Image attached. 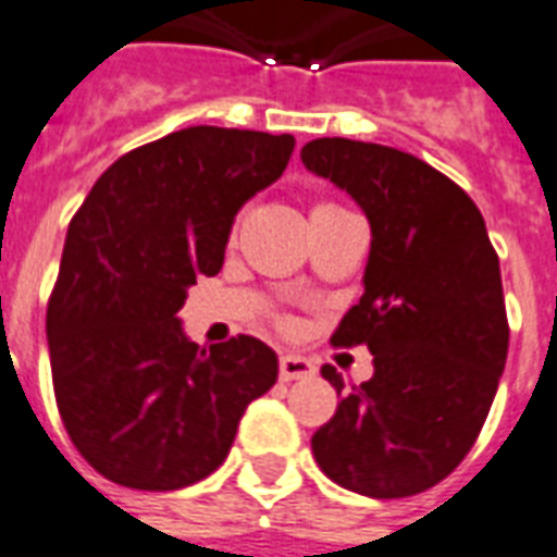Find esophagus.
<instances>
[{"instance_id":"1","label":"esophagus","mask_w":557,"mask_h":557,"mask_svg":"<svg viewBox=\"0 0 557 557\" xmlns=\"http://www.w3.org/2000/svg\"><path fill=\"white\" fill-rule=\"evenodd\" d=\"M315 373V364L304 359L297 354H283L280 356V380L292 382V380H309Z\"/></svg>"}]
</instances>
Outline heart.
Returning a JSON list of instances; mask_svg holds the SVG:
<instances>
[{"label":"heart","mask_w":557,"mask_h":557,"mask_svg":"<svg viewBox=\"0 0 557 557\" xmlns=\"http://www.w3.org/2000/svg\"><path fill=\"white\" fill-rule=\"evenodd\" d=\"M318 207H333V203H318ZM318 207H315V210H318Z\"/></svg>","instance_id":"b5f03b06"}]
</instances>
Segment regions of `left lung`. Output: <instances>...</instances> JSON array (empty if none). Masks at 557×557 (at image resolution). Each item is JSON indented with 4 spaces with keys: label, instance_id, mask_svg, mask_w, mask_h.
Wrapping results in <instances>:
<instances>
[{
    "label": "left lung",
    "instance_id": "obj_1",
    "mask_svg": "<svg viewBox=\"0 0 557 557\" xmlns=\"http://www.w3.org/2000/svg\"><path fill=\"white\" fill-rule=\"evenodd\" d=\"M300 160L371 224L364 295L333 345H368L373 376L347 388L321 368L342 403L312 453L354 494L414 496L461 465L494 403L508 356L499 257L470 195L414 154L321 137Z\"/></svg>",
    "mask_w": 557,
    "mask_h": 557
}]
</instances>
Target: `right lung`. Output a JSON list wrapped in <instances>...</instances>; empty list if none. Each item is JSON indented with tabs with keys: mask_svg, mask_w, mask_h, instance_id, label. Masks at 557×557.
<instances>
[{
	"mask_svg": "<svg viewBox=\"0 0 557 557\" xmlns=\"http://www.w3.org/2000/svg\"><path fill=\"white\" fill-rule=\"evenodd\" d=\"M292 134L195 125L127 151L70 222L46 309L54 400L72 444L116 485L210 476L250 400L277 382L253 335L198 347L186 288L222 271L242 203L283 175Z\"/></svg>",
	"mask_w": 557,
	"mask_h": 557,
	"instance_id": "1",
	"label": "right lung"
}]
</instances>
